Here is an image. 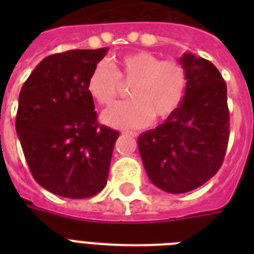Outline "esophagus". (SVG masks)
I'll return each mask as SVG.
<instances>
[{"label": "esophagus", "mask_w": 254, "mask_h": 254, "mask_svg": "<svg viewBox=\"0 0 254 254\" xmlns=\"http://www.w3.org/2000/svg\"><path fill=\"white\" fill-rule=\"evenodd\" d=\"M124 134L130 135V137H137V135H138V133H137V131H124Z\"/></svg>", "instance_id": "34e87169"}]
</instances>
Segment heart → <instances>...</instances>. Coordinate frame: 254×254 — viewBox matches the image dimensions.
<instances>
[{"label":"heart","mask_w":254,"mask_h":254,"mask_svg":"<svg viewBox=\"0 0 254 254\" xmlns=\"http://www.w3.org/2000/svg\"><path fill=\"white\" fill-rule=\"evenodd\" d=\"M131 85L130 101L112 105L101 120L108 127L134 129L146 127L153 120H166L174 115L187 88V73L177 61H162L147 51L125 54L116 61L115 69L101 62L87 80V91L101 105L113 103L119 95L120 81Z\"/></svg>","instance_id":"b5f03b06"}]
</instances>
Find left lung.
Returning <instances> with one entry per match:
<instances>
[{
  "mask_svg": "<svg viewBox=\"0 0 254 254\" xmlns=\"http://www.w3.org/2000/svg\"><path fill=\"white\" fill-rule=\"evenodd\" d=\"M185 97L177 112L138 137L143 167L153 185L170 193L200 187L217 173L229 138L227 85L219 69L185 53Z\"/></svg>",
  "mask_w": 254,
  "mask_h": 254,
  "instance_id": "obj_1",
  "label": "left lung"
}]
</instances>
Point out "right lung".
Listing matches in <instances>:
<instances>
[{"label": "right lung", "instance_id": "obj_1", "mask_svg": "<svg viewBox=\"0 0 254 254\" xmlns=\"http://www.w3.org/2000/svg\"><path fill=\"white\" fill-rule=\"evenodd\" d=\"M108 49L45 58L22 85L15 130L34 179L50 192L83 199L105 187L119 131L97 123L87 91Z\"/></svg>", "mask_w": 254, "mask_h": 254}]
</instances>
